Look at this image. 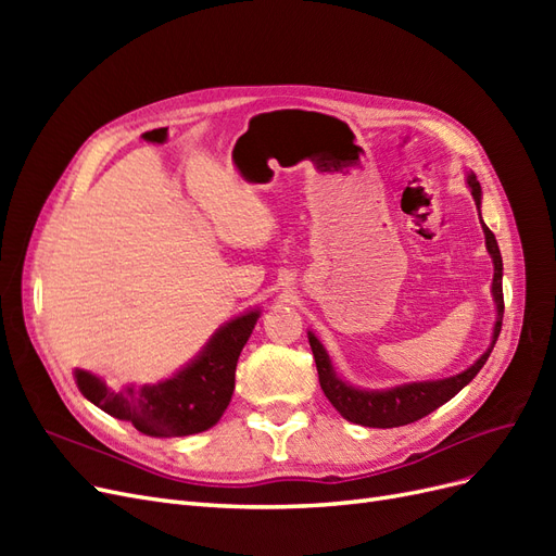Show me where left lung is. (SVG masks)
I'll return each mask as SVG.
<instances>
[{"label": "left lung", "instance_id": "left-lung-1", "mask_svg": "<svg viewBox=\"0 0 556 556\" xmlns=\"http://www.w3.org/2000/svg\"><path fill=\"white\" fill-rule=\"evenodd\" d=\"M466 185H468L470 194H473L476 208L480 215L482 188H480V182L473 172H466ZM480 225L484 231L486 252H490L492 264H494L492 296H494V306H496V319H494L490 348H486L468 368H464L462 374L441 378V380L403 382V384L390 387V390H364V387L350 384L348 380H343L339 374H336V368L327 355L323 341H319L313 331H308V343H311L313 357H315L319 387H323L325 396L331 401V406L339 410L348 419V422L362 425V427H374V429H392V427L417 422V419H422L425 415L433 413L435 408H441L443 403H447L454 394H459L464 387L478 376L484 362L490 359L494 343L501 333V323H503V260H501V250H498L494 233L482 223V215H480Z\"/></svg>", "mask_w": 556, "mask_h": 556}]
</instances>
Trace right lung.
<instances>
[{
	"label": "right lung",
	"mask_w": 556,
	"mask_h": 556,
	"mask_svg": "<svg viewBox=\"0 0 556 556\" xmlns=\"http://www.w3.org/2000/svg\"><path fill=\"white\" fill-rule=\"evenodd\" d=\"M260 319V308L231 317L208 343L169 378L155 384H127L113 390L102 378L76 368L80 394L104 413L131 422L153 439H178L220 422L233 394V376L243 345Z\"/></svg>",
	"instance_id": "1"
}]
</instances>
